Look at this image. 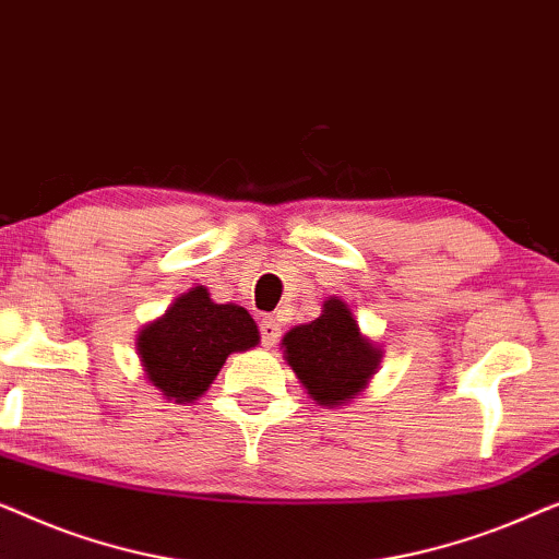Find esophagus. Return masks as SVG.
Listing matches in <instances>:
<instances>
[{
	"mask_svg": "<svg viewBox=\"0 0 559 559\" xmlns=\"http://www.w3.org/2000/svg\"><path fill=\"white\" fill-rule=\"evenodd\" d=\"M259 333H262V341L266 348H272L274 343L280 341V323L272 316H264L259 320Z\"/></svg>",
	"mask_w": 559,
	"mask_h": 559,
	"instance_id": "34e87169",
	"label": "esophagus"
}]
</instances>
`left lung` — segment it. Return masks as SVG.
<instances>
[{"instance_id": "8db88e82", "label": "left lung", "mask_w": 559, "mask_h": 559, "mask_svg": "<svg viewBox=\"0 0 559 559\" xmlns=\"http://www.w3.org/2000/svg\"><path fill=\"white\" fill-rule=\"evenodd\" d=\"M287 364L318 404L333 407L361 392L381 354L358 333L346 302L328 300L323 316L282 338Z\"/></svg>"}]
</instances>
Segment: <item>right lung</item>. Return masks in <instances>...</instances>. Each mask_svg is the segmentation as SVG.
<instances>
[{
    "label": "right lung",
    "mask_w": 559,
    "mask_h": 559,
    "mask_svg": "<svg viewBox=\"0 0 559 559\" xmlns=\"http://www.w3.org/2000/svg\"><path fill=\"white\" fill-rule=\"evenodd\" d=\"M257 343V323L247 310L213 302L209 289L193 287L144 328L136 350L152 384L167 400L186 404L209 389L228 354Z\"/></svg>",
    "instance_id": "obj_1"
}]
</instances>
